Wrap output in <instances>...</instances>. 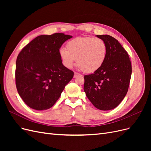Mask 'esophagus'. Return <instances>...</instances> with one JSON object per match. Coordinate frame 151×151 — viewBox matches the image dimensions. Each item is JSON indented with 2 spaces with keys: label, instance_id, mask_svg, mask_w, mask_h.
Masks as SVG:
<instances>
[{
  "label": "esophagus",
  "instance_id": "esophagus-1",
  "mask_svg": "<svg viewBox=\"0 0 151 151\" xmlns=\"http://www.w3.org/2000/svg\"><path fill=\"white\" fill-rule=\"evenodd\" d=\"M81 76V74H79V73L74 72V78H76L77 77H78V76Z\"/></svg>",
  "mask_w": 151,
  "mask_h": 151
}]
</instances>
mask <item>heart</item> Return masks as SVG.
Here are the masks:
<instances>
[{"label":"heart","instance_id":"heart-1","mask_svg":"<svg viewBox=\"0 0 151 151\" xmlns=\"http://www.w3.org/2000/svg\"><path fill=\"white\" fill-rule=\"evenodd\" d=\"M65 48H62L59 55L66 67L70 68L77 64L86 73L99 70L104 63L107 53V45L99 38L77 37L70 40Z\"/></svg>","mask_w":151,"mask_h":151}]
</instances>
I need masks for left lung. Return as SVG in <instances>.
Returning <instances> with one entry per match:
<instances>
[{
  "instance_id": "8db88e82",
  "label": "left lung",
  "mask_w": 151,
  "mask_h": 151,
  "mask_svg": "<svg viewBox=\"0 0 151 151\" xmlns=\"http://www.w3.org/2000/svg\"><path fill=\"white\" fill-rule=\"evenodd\" d=\"M96 36L106 43V57L99 70L84 76V91L96 108L107 111L116 108L127 94L132 65L129 55L117 40L109 35Z\"/></svg>"
}]
</instances>
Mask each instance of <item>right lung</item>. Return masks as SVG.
<instances>
[{
  "label": "right lung",
  "instance_id": "add662e5",
  "mask_svg": "<svg viewBox=\"0 0 151 151\" xmlns=\"http://www.w3.org/2000/svg\"><path fill=\"white\" fill-rule=\"evenodd\" d=\"M72 37L63 33L40 35L22 49L16 65V86L29 107L45 110L52 107L74 76L59 55L62 44Z\"/></svg>",
  "mask_w": 151,
  "mask_h": 151
}]
</instances>
